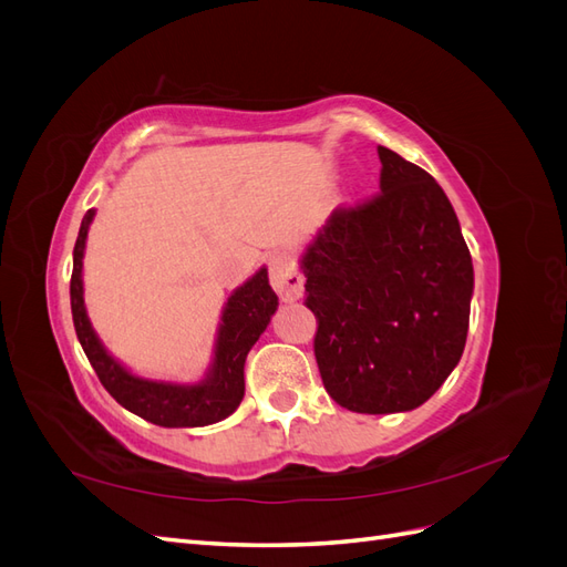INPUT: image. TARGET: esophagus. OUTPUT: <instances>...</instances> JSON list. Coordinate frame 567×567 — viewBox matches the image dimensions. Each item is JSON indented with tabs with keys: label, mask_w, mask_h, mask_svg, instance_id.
<instances>
[{
	"label": "esophagus",
	"mask_w": 567,
	"mask_h": 567,
	"mask_svg": "<svg viewBox=\"0 0 567 567\" xmlns=\"http://www.w3.org/2000/svg\"><path fill=\"white\" fill-rule=\"evenodd\" d=\"M269 284L271 288L277 290V296L284 302H293L302 296V274L296 265V260L286 252H277L271 255L269 260Z\"/></svg>",
	"instance_id": "esophagus-1"
}]
</instances>
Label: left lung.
<instances>
[{
    "label": "left lung",
    "instance_id": "1",
    "mask_svg": "<svg viewBox=\"0 0 567 567\" xmlns=\"http://www.w3.org/2000/svg\"><path fill=\"white\" fill-rule=\"evenodd\" d=\"M381 194L338 208L302 255L326 392L357 414L431 400L466 348L473 262L442 186L379 146Z\"/></svg>",
    "mask_w": 567,
    "mask_h": 567
}]
</instances>
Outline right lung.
I'll list each match as a JSON object with an SVG mask.
<instances>
[{
  "label": "right lung",
  "instance_id": "1",
  "mask_svg": "<svg viewBox=\"0 0 567 567\" xmlns=\"http://www.w3.org/2000/svg\"><path fill=\"white\" fill-rule=\"evenodd\" d=\"M94 219V210L82 217L80 234L73 250V277H71V310L80 346L96 371L101 385L111 398L123 404L132 414L142 416L163 427H198L210 425L234 414L244 400V367L250 348L267 329L271 315L277 312L279 298L274 293L267 269L262 267L241 288L229 296L221 312L215 357L205 379L194 385H177L165 381H146L130 373L123 364L101 346L94 333L82 298V257L87 231Z\"/></svg>",
  "mask_w": 567,
  "mask_h": 567
}]
</instances>
